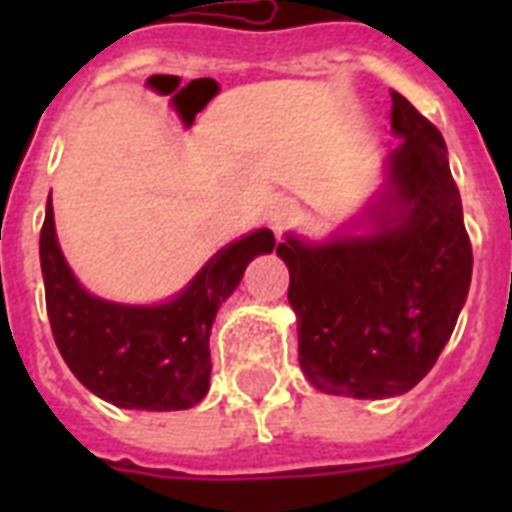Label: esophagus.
<instances>
[{
    "label": "esophagus",
    "mask_w": 512,
    "mask_h": 512,
    "mask_svg": "<svg viewBox=\"0 0 512 512\" xmlns=\"http://www.w3.org/2000/svg\"><path fill=\"white\" fill-rule=\"evenodd\" d=\"M297 217H300V207H297L292 199H279L273 201V207L268 209V223L276 233H284L289 225L295 223Z\"/></svg>",
    "instance_id": "obj_1"
}]
</instances>
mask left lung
I'll use <instances>...</instances> for the list:
<instances>
[{"label":"left lung","instance_id":"obj_1","mask_svg":"<svg viewBox=\"0 0 512 512\" xmlns=\"http://www.w3.org/2000/svg\"><path fill=\"white\" fill-rule=\"evenodd\" d=\"M388 188L366 209L372 233L324 244L287 236L300 369L324 393L390 398L441 356L470 289L473 249L441 132L390 92Z\"/></svg>","mask_w":512,"mask_h":512}]
</instances>
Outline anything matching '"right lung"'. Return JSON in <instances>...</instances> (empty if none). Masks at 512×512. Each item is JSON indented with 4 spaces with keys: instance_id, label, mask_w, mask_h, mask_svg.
<instances>
[{
    "instance_id": "obj_1",
    "label": "right lung",
    "mask_w": 512,
    "mask_h": 512,
    "mask_svg": "<svg viewBox=\"0 0 512 512\" xmlns=\"http://www.w3.org/2000/svg\"><path fill=\"white\" fill-rule=\"evenodd\" d=\"M273 247V233L260 228L220 249L170 303H108L74 279L47 201L39 260L60 356L76 380L108 404L151 412L191 409L209 390V329L217 308L239 287L249 260Z\"/></svg>"
}]
</instances>
